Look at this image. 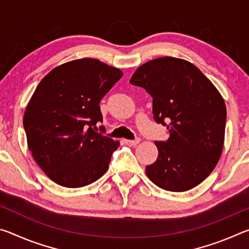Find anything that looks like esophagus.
Wrapping results in <instances>:
<instances>
[{
    "label": "esophagus",
    "mask_w": 249,
    "mask_h": 249,
    "mask_svg": "<svg viewBox=\"0 0 249 249\" xmlns=\"http://www.w3.org/2000/svg\"><path fill=\"white\" fill-rule=\"evenodd\" d=\"M124 142L126 145H128V146H136L138 142H140V140H124Z\"/></svg>",
    "instance_id": "34e87169"
}]
</instances>
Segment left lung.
Instances as JSON below:
<instances>
[{
	"mask_svg": "<svg viewBox=\"0 0 249 249\" xmlns=\"http://www.w3.org/2000/svg\"><path fill=\"white\" fill-rule=\"evenodd\" d=\"M129 82L151 95L154 119L169 132L168 141L155 142L158 158L146 167L148 178L167 191L196 187L222 155L226 107L221 93L199 68L175 57L142 65Z\"/></svg>",
	"mask_w": 249,
	"mask_h": 249,
	"instance_id": "8db88e82",
	"label": "left lung"
}]
</instances>
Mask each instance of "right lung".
<instances>
[{
	"mask_svg": "<svg viewBox=\"0 0 249 249\" xmlns=\"http://www.w3.org/2000/svg\"><path fill=\"white\" fill-rule=\"evenodd\" d=\"M123 72L92 58L53 69L34 92L24 114L27 145L53 182L80 188L101 178L119 147L92 127L102 122L100 102Z\"/></svg>",
	"mask_w": 249,
	"mask_h": 249,
	"instance_id": "right-lung-1",
	"label": "right lung"
}]
</instances>
